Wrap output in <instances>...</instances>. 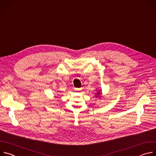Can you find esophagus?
I'll return each mask as SVG.
<instances>
[{
	"label": "esophagus",
	"instance_id": "1",
	"mask_svg": "<svg viewBox=\"0 0 156 156\" xmlns=\"http://www.w3.org/2000/svg\"><path fill=\"white\" fill-rule=\"evenodd\" d=\"M80 90H81L80 88H75V91H80Z\"/></svg>",
	"mask_w": 156,
	"mask_h": 156
}]
</instances>
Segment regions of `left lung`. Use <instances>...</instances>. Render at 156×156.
Listing matches in <instances>:
<instances>
[{
	"instance_id": "8db88e82",
	"label": "left lung",
	"mask_w": 156,
	"mask_h": 156,
	"mask_svg": "<svg viewBox=\"0 0 156 156\" xmlns=\"http://www.w3.org/2000/svg\"><path fill=\"white\" fill-rule=\"evenodd\" d=\"M96 93L95 94V97L96 98H100V99L102 98V92L101 91V90H98V91L96 90Z\"/></svg>"
}]
</instances>
